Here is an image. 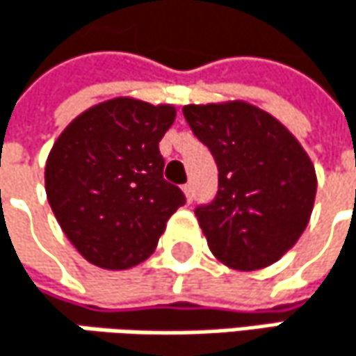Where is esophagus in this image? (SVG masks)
<instances>
[{"mask_svg": "<svg viewBox=\"0 0 356 356\" xmlns=\"http://www.w3.org/2000/svg\"><path fill=\"white\" fill-rule=\"evenodd\" d=\"M183 193H185L187 202H193V185L191 183H185L183 185Z\"/></svg>", "mask_w": 356, "mask_h": 356, "instance_id": "esophagus-1", "label": "esophagus"}]
</instances>
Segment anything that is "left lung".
I'll use <instances>...</instances> for the list:
<instances>
[{
  "label": "left lung",
  "instance_id": "left-lung-1",
  "mask_svg": "<svg viewBox=\"0 0 356 356\" xmlns=\"http://www.w3.org/2000/svg\"><path fill=\"white\" fill-rule=\"evenodd\" d=\"M185 121L218 167V191L195 208L210 251L229 268L278 261L305 231L318 179L295 136L248 103L187 105Z\"/></svg>",
  "mask_w": 356,
  "mask_h": 356
}]
</instances>
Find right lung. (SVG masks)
Returning a JSON list of instances; mask_svg holds the SVG:
<instances>
[{
  "mask_svg": "<svg viewBox=\"0 0 356 356\" xmlns=\"http://www.w3.org/2000/svg\"><path fill=\"white\" fill-rule=\"evenodd\" d=\"M175 107L113 99L78 115L53 144L44 189L65 237L90 264L148 259L185 195L163 177L159 142Z\"/></svg>",
  "mask_w": 356,
  "mask_h": 356,
  "instance_id": "obj_1",
  "label": "right lung"
}]
</instances>
